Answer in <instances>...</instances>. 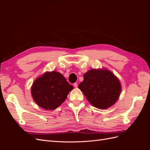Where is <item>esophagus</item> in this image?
I'll list each match as a JSON object with an SVG mask.
<instances>
[{
    "label": "esophagus",
    "mask_w": 150,
    "mask_h": 150,
    "mask_svg": "<svg viewBox=\"0 0 150 150\" xmlns=\"http://www.w3.org/2000/svg\"><path fill=\"white\" fill-rule=\"evenodd\" d=\"M73 85H74V88H78V83H75Z\"/></svg>",
    "instance_id": "esophagus-1"
}]
</instances>
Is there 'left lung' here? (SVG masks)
<instances>
[{
    "label": "left lung",
    "mask_w": 150,
    "mask_h": 150,
    "mask_svg": "<svg viewBox=\"0 0 150 150\" xmlns=\"http://www.w3.org/2000/svg\"><path fill=\"white\" fill-rule=\"evenodd\" d=\"M78 88L88 101L99 109H106L113 105L121 93L119 80L108 70L91 69L88 71Z\"/></svg>",
    "instance_id": "obj_1"
}]
</instances>
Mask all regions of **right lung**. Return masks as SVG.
I'll list each match as a JSON object with an SVG mask.
<instances>
[{
    "mask_svg": "<svg viewBox=\"0 0 150 150\" xmlns=\"http://www.w3.org/2000/svg\"><path fill=\"white\" fill-rule=\"evenodd\" d=\"M73 89L59 72H46L36 79L31 88L35 102L45 110H53L59 106Z\"/></svg>",
    "mask_w": 150,
    "mask_h": 150,
    "instance_id": "obj_1",
    "label": "right lung"
}]
</instances>
